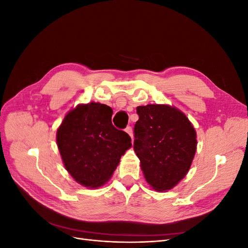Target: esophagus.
I'll list each match as a JSON object with an SVG mask.
<instances>
[{
    "label": "esophagus",
    "mask_w": 248,
    "mask_h": 248,
    "mask_svg": "<svg viewBox=\"0 0 248 248\" xmlns=\"http://www.w3.org/2000/svg\"><path fill=\"white\" fill-rule=\"evenodd\" d=\"M125 131L129 134V136L131 137V139H133V133H132V128L130 126H127L125 128Z\"/></svg>",
    "instance_id": "esophagus-1"
}]
</instances>
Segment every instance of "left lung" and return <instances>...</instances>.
Masks as SVG:
<instances>
[{"label": "left lung", "instance_id": "1", "mask_svg": "<svg viewBox=\"0 0 248 248\" xmlns=\"http://www.w3.org/2000/svg\"><path fill=\"white\" fill-rule=\"evenodd\" d=\"M133 149L146 181L156 190H169L190 169L197 133L182 111L166 104L138 107Z\"/></svg>", "mask_w": 248, "mask_h": 248}]
</instances>
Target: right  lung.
I'll return each mask as SVG.
<instances>
[{
  "mask_svg": "<svg viewBox=\"0 0 248 248\" xmlns=\"http://www.w3.org/2000/svg\"><path fill=\"white\" fill-rule=\"evenodd\" d=\"M111 116L107 104H79L66 115L57 131L65 169L86 187L106 183L131 147V138L112 125Z\"/></svg>",
  "mask_w": 248,
  "mask_h": 248,
  "instance_id": "obj_1",
  "label": "right lung"
}]
</instances>
